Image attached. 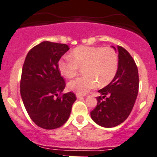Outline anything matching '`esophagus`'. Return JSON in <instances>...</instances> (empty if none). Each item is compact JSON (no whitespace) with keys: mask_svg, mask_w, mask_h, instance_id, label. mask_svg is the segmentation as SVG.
I'll use <instances>...</instances> for the list:
<instances>
[{"mask_svg":"<svg viewBox=\"0 0 157 157\" xmlns=\"http://www.w3.org/2000/svg\"><path fill=\"white\" fill-rule=\"evenodd\" d=\"M76 96H77V98H83V95H80V94H76Z\"/></svg>","mask_w":157,"mask_h":157,"instance_id":"esophagus-1","label":"esophagus"}]
</instances>
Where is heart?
Here are the masks:
<instances>
[{
  "label": "heart",
  "instance_id": "1",
  "mask_svg": "<svg viewBox=\"0 0 157 157\" xmlns=\"http://www.w3.org/2000/svg\"><path fill=\"white\" fill-rule=\"evenodd\" d=\"M71 59H61L58 69L63 77L71 78L80 68L85 75L71 80L67 88L80 95H85L98 83L105 86L113 80L118 70V55L111 47L80 46L74 49Z\"/></svg>",
  "mask_w": 157,
  "mask_h": 157
}]
</instances>
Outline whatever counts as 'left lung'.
<instances>
[{
	"label": "left lung",
	"instance_id": "left-lung-1",
	"mask_svg": "<svg viewBox=\"0 0 157 157\" xmlns=\"http://www.w3.org/2000/svg\"><path fill=\"white\" fill-rule=\"evenodd\" d=\"M116 50L114 47H112ZM118 70L111 82L98 90L97 106L90 114L95 123L105 128L115 127L129 116L138 92V67L128 51L117 46ZM102 98H105L103 101Z\"/></svg>",
	"mask_w": 157,
	"mask_h": 157
}]
</instances>
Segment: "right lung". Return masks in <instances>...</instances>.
<instances>
[{
  "label": "right lung",
  "mask_w": 157,
  "mask_h": 157,
  "mask_svg": "<svg viewBox=\"0 0 157 157\" xmlns=\"http://www.w3.org/2000/svg\"><path fill=\"white\" fill-rule=\"evenodd\" d=\"M69 49L63 44L44 41L28 53L22 71L21 97L32 121L44 129H55L68 120L74 93L61 97L65 82L58 69V62Z\"/></svg>",
  "instance_id": "add662e5"
}]
</instances>
